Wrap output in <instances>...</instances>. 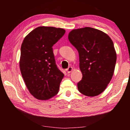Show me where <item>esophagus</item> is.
Returning a JSON list of instances; mask_svg holds the SVG:
<instances>
[{"label":"esophagus","mask_w":130,"mask_h":130,"mask_svg":"<svg viewBox=\"0 0 130 130\" xmlns=\"http://www.w3.org/2000/svg\"><path fill=\"white\" fill-rule=\"evenodd\" d=\"M72 70H73V68L72 67H68L67 69H66V71L68 73H70V72H71Z\"/></svg>","instance_id":"1"}]
</instances>
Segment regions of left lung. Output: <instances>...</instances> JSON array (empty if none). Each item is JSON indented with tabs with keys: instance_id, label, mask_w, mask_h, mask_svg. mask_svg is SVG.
Segmentation results:
<instances>
[{
	"instance_id": "8db88e82",
	"label": "left lung",
	"mask_w": 130,
	"mask_h": 130,
	"mask_svg": "<svg viewBox=\"0 0 130 130\" xmlns=\"http://www.w3.org/2000/svg\"><path fill=\"white\" fill-rule=\"evenodd\" d=\"M68 39L79 54L83 74L77 83L79 92L87 96L99 95L113 74L116 54L112 41L104 32L89 27L71 31Z\"/></svg>"
}]
</instances>
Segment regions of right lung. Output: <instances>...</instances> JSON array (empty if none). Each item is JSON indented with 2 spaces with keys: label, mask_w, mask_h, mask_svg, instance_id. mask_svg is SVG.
Returning <instances> with one entry per match:
<instances>
[{
  "label": "right lung",
  "mask_w": 130,
  "mask_h": 130,
  "mask_svg": "<svg viewBox=\"0 0 130 130\" xmlns=\"http://www.w3.org/2000/svg\"><path fill=\"white\" fill-rule=\"evenodd\" d=\"M65 32L63 28L41 26L31 31L22 44L21 74L30 93L37 99L48 100L58 92L64 74L56 65L53 46Z\"/></svg>",
  "instance_id": "1"
}]
</instances>
